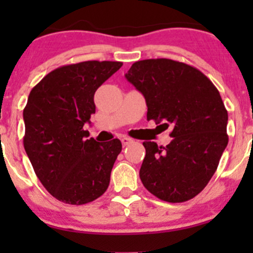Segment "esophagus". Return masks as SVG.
<instances>
[{
	"label": "esophagus",
	"instance_id": "obj_1",
	"mask_svg": "<svg viewBox=\"0 0 253 253\" xmlns=\"http://www.w3.org/2000/svg\"><path fill=\"white\" fill-rule=\"evenodd\" d=\"M121 142H122V145H124V147H126V145L131 144L133 141H132L131 138H128V137H124V138H121Z\"/></svg>",
	"mask_w": 253,
	"mask_h": 253
}]
</instances>
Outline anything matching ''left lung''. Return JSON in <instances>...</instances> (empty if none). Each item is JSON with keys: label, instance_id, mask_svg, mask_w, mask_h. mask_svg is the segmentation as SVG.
Here are the masks:
<instances>
[{"label": "left lung", "instance_id": "obj_1", "mask_svg": "<svg viewBox=\"0 0 253 253\" xmlns=\"http://www.w3.org/2000/svg\"><path fill=\"white\" fill-rule=\"evenodd\" d=\"M125 77L144 96L148 121L171 127L167 147L143 142L142 183L170 203L196 197L215 172L229 141L228 111L218 89L200 70L169 58L137 61Z\"/></svg>", "mask_w": 253, "mask_h": 253}]
</instances>
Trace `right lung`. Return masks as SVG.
<instances>
[{
  "mask_svg": "<svg viewBox=\"0 0 253 253\" xmlns=\"http://www.w3.org/2000/svg\"><path fill=\"white\" fill-rule=\"evenodd\" d=\"M121 66L117 61L62 66L30 91L23 110V144L40 182L61 202L85 205L108 190L122 144L117 138L86 139L83 126L95 114L96 89Z\"/></svg>",
  "mask_w": 253,
  "mask_h": 253,
  "instance_id": "1",
  "label": "right lung"
}]
</instances>
